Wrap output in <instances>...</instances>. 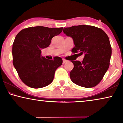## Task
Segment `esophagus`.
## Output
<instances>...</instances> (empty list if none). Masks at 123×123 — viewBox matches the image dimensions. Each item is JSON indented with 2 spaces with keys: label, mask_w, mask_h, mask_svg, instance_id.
<instances>
[{
  "label": "esophagus",
  "mask_w": 123,
  "mask_h": 123,
  "mask_svg": "<svg viewBox=\"0 0 123 123\" xmlns=\"http://www.w3.org/2000/svg\"><path fill=\"white\" fill-rule=\"evenodd\" d=\"M67 62V60L65 59H63V64H64V63H65Z\"/></svg>",
  "instance_id": "34e87169"
}]
</instances>
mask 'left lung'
<instances>
[{"label":"left lung","instance_id":"obj_1","mask_svg":"<svg viewBox=\"0 0 123 123\" xmlns=\"http://www.w3.org/2000/svg\"><path fill=\"white\" fill-rule=\"evenodd\" d=\"M63 32L73 38L75 46L72 53L85 54L82 62H72L74 68L70 73V80L86 88L96 86L110 65L111 47L109 37L101 28L85 25L64 28Z\"/></svg>","mask_w":123,"mask_h":123}]
</instances>
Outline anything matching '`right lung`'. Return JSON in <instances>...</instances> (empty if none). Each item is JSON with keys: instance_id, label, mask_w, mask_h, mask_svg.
<instances>
[{"instance_id": "right-lung-1", "label": "right lung", "mask_w": 123, "mask_h": 123, "mask_svg": "<svg viewBox=\"0 0 123 123\" xmlns=\"http://www.w3.org/2000/svg\"><path fill=\"white\" fill-rule=\"evenodd\" d=\"M61 28L31 27L21 30L15 37L12 47L13 64L20 79L27 86L40 88L53 82L55 70L63 60L41 56V50L49 46L52 38L59 35Z\"/></svg>"}]
</instances>
